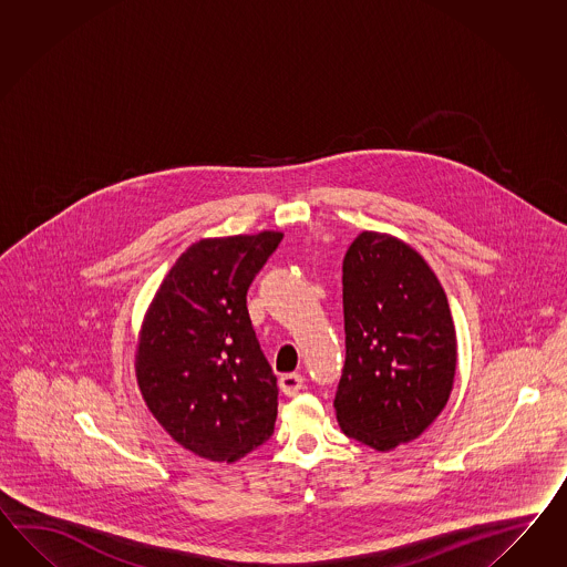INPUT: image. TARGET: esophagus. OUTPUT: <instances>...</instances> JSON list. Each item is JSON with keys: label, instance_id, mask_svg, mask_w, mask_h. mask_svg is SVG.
Masks as SVG:
<instances>
[{"label": "esophagus", "instance_id": "obj_1", "mask_svg": "<svg viewBox=\"0 0 567 567\" xmlns=\"http://www.w3.org/2000/svg\"><path fill=\"white\" fill-rule=\"evenodd\" d=\"M303 377L297 373L282 374V377H280V381H278L280 391H282L287 398H295V395L303 389Z\"/></svg>", "mask_w": 567, "mask_h": 567}]
</instances>
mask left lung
<instances>
[{"instance_id": "1", "label": "left lung", "mask_w": 567, "mask_h": 567, "mask_svg": "<svg viewBox=\"0 0 567 567\" xmlns=\"http://www.w3.org/2000/svg\"><path fill=\"white\" fill-rule=\"evenodd\" d=\"M346 360L336 417L386 453L414 441L451 398L456 333L441 282L398 237L362 231L342 264Z\"/></svg>"}]
</instances>
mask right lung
<instances>
[{"instance_id": "1", "label": "right lung", "mask_w": 567, "mask_h": 567, "mask_svg": "<svg viewBox=\"0 0 567 567\" xmlns=\"http://www.w3.org/2000/svg\"><path fill=\"white\" fill-rule=\"evenodd\" d=\"M280 231L207 237L169 268L141 323L135 373L153 417L186 451L235 463L275 432L277 377L246 295Z\"/></svg>"}]
</instances>
